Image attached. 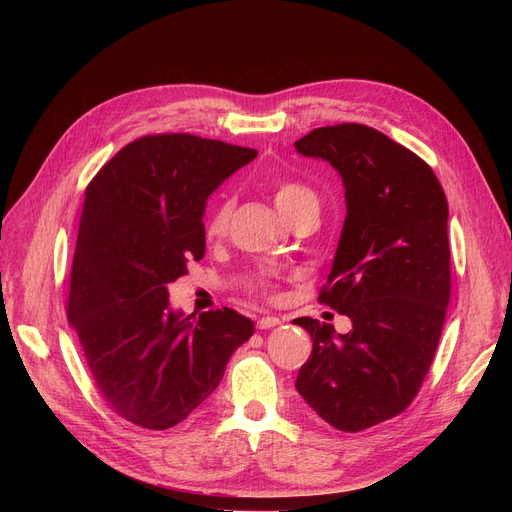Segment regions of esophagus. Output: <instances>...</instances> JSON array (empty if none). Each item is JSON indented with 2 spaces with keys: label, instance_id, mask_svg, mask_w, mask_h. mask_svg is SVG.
<instances>
[{
  "label": "esophagus",
  "instance_id": "1",
  "mask_svg": "<svg viewBox=\"0 0 512 512\" xmlns=\"http://www.w3.org/2000/svg\"><path fill=\"white\" fill-rule=\"evenodd\" d=\"M282 321L278 319V317H274V315H267V317H261L259 321H257V328L259 330H270V328H276V326H280Z\"/></svg>",
  "mask_w": 512,
  "mask_h": 512
}]
</instances>
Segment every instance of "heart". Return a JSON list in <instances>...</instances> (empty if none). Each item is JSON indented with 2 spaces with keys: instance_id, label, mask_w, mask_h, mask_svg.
Instances as JSON below:
<instances>
[{
  "instance_id": "obj_1",
  "label": "heart",
  "mask_w": 512,
  "mask_h": 512,
  "mask_svg": "<svg viewBox=\"0 0 512 512\" xmlns=\"http://www.w3.org/2000/svg\"><path fill=\"white\" fill-rule=\"evenodd\" d=\"M272 197H274L276 209L280 211L284 220H288L292 213H297L305 207H317L315 193L309 186H305L303 182H297V180H280L274 186ZM230 213H232V199L230 197L218 199V203L211 207V211L207 215V222H205L207 238H220L226 234ZM255 288L261 292H274L276 284L270 276H259L255 280Z\"/></svg>"
}]
</instances>
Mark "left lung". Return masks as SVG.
I'll return each instance as SVG.
<instances>
[{
    "label": "left lung",
    "mask_w": 512,
    "mask_h": 512,
    "mask_svg": "<svg viewBox=\"0 0 512 512\" xmlns=\"http://www.w3.org/2000/svg\"><path fill=\"white\" fill-rule=\"evenodd\" d=\"M344 184L346 218L319 301L353 330L294 324L313 351L297 390L340 432H361L409 407L434 361L450 301L448 203L421 157L363 124L311 130L294 143Z\"/></svg>",
    "instance_id": "left-lung-1"
}]
</instances>
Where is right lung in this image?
Wrapping results in <instances>:
<instances>
[{"instance_id":"add662e5","label":"right lung","mask_w":512,"mask_h":512,"mask_svg":"<svg viewBox=\"0 0 512 512\" xmlns=\"http://www.w3.org/2000/svg\"><path fill=\"white\" fill-rule=\"evenodd\" d=\"M255 157L193 134H157L120 149L87 186L68 321L107 405L134 425L184 421L255 332L226 307L174 311L168 292L205 255L209 195Z\"/></svg>"}]
</instances>
